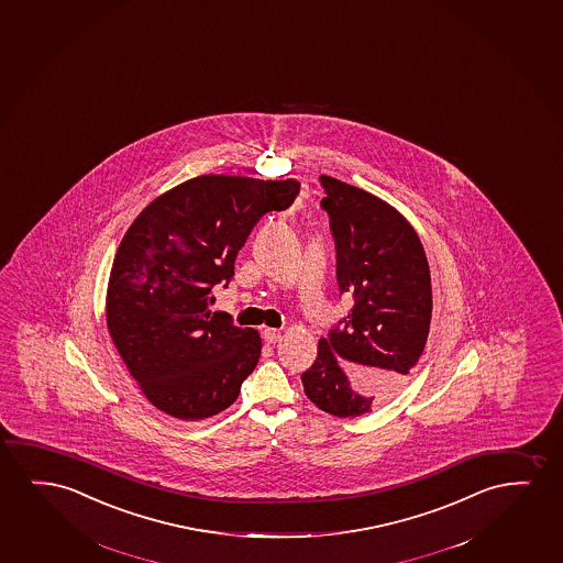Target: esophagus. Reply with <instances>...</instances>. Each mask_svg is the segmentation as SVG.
Here are the masks:
<instances>
[{
    "label": "esophagus",
    "instance_id": "esophagus-1",
    "mask_svg": "<svg viewBox=\"0 0 563 563\" xmlns=\"http://www.w3.org/2000/svg\"><path fill=\"white\" fill-rule=\"evenodd\" d=\"M263 340H265L267 344H275V342L280 340V331H278V329H265V331H263Z\"/></svg>",
    "mask_w": 563,
    "mask_h": 563
}]
</instances>
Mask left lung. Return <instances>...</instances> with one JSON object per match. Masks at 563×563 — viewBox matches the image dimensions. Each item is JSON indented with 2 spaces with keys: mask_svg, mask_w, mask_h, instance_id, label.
<instances>
[{
  "mask_svg": "<svg viewBox=\"0 0 563 563\" xmlns=\"http://www.w3.org/2000/svg\"><path fill=\"white\" fill-rule=\"evenodd\" d=\"M336 242L340 292L354 296L344 329L319 340L303 390L336 417L369 413L398 390L423 354L431 271L416 229L375 194L321 175Z\"/></svg>",
  "mask_w": 563,
  "mask_h": 563,
  "instance_id": "8db88e82",
  "label": "left lung"
}]
</instances>
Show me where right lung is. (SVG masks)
<instances>
[{
    "mask_svg": "<svg viewBox=\"0 0 563 563\" xmlns=\"http://www.w3.org/2000/svg\"><path fill=\"white\" fill-rule=\"evenodd\" d=\"M300 192L296 178L201 175L170 188L132 221L109 273L106 321L131 377L180 421L217 416L239 398L262 336L208 308L231 280L254 224Z\"/></svg>",
    "mask_w": 563,
    "mask_h": 563,
    "instance_id": "right-lung-1",
    "label": "right lung"
}]
</instances>
